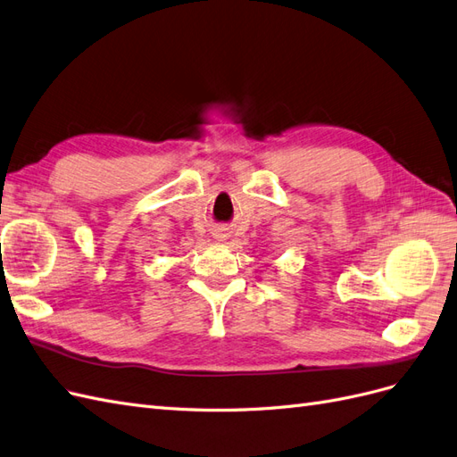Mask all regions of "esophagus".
I'll use <instances>...</instances> for the list:
<instances>
[{
  "instance_id": "34e87169",
  "label": "esophagus",
  "mask_w": 457,
  "mask_h": 457,
  "mask_svg": "<svg viewBox=\"0 0 457 457\" xmlns=\"http://www.w3.org/2000/svg\"><path fill=\"white\" fill-rule=\"evenodd\" d=\"M215 238H219V240H223V238H227V232H225L223 228H220V230H217V232H215Z\"/></svg>"
}]
</instances>
